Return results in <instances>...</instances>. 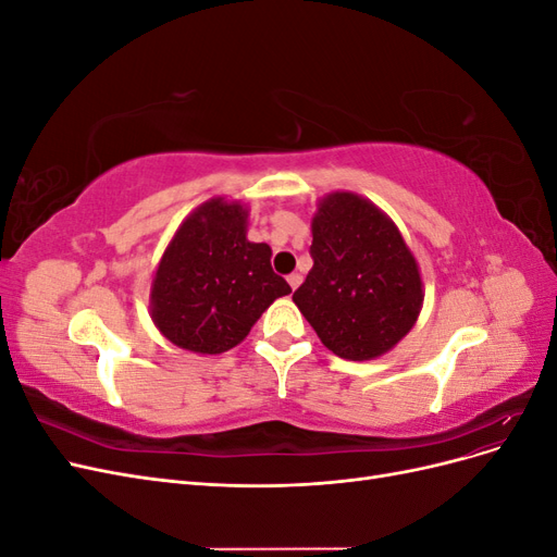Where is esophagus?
<instances>
[{
    "label": "esophagus",
    "instance_id": "esophagus-1",
    "mask_svg": "<svg viewBox=\"0 0 557 557\" xmlns=\"http://www.w3.org/2000/svg\"><path fill=\"white\" fill-rule=\"evenodd\" d=\"M299 283H301V274H297V272H295V274H290V276H288V285H290L293 290H297V288H299Z\"/></svg>",
    "mask_w": 557,
    "mask_h": 557
}]
</instances>
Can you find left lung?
<instances>
[{
    "instance_id": "1",
    "label": "left lung",
    "mask_w": 557,
    "mask_h": 557,
    "mask_svg": "<svg viewBox=\"0 0 557 557\" xmlns=\"http://www.w3.org/2000/svg\"><path fill=\"white\" fill-rule=\"evenodd\" d=\"M313 267L293 295L334 356L374 360L399 344L423 307V281L397 225L352 193L320 199Z\"/></svg>"
}]
</instances>
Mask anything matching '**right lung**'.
<instances>
[{
  "label": "right lung",
  "mask_w": 557,
  "mask_h": 557,
  "mask_svg": "<svg viewBox=\"0 0 557 557\" xmlns=\"http://www.w3.org/2000/svg\"><path fill=\"white\" fill-rule=\"evenodd\" d=\"M248 209L223 197L195 209L166 246L150 285V315L178 348L218 356L242 344L290 285L272 248L246 239Z\"/></svg>",
  "instance_id": "add662e5"
}]
</instances>
